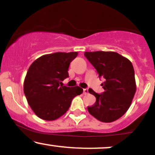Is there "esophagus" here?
I'll return each mask as SVG.
<instances>
[{"label": "esophagus", "instance_id": "esophagus-1", "mask_svg": "<svg viewBox=\"0 0 155 155\" xmlns=\"http://www.w3.org/2000/svg\"><path fill=\"white\" fill-rule=\"evenodd\" d=\"M83 93L84 94V95H87V94H88L89 93L88 89H84V90H83Z\"/></svg>", "mask_w": 155, "mask_h": 155}]
</instances>
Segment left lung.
<instances>
[{"instance_id": "8db88e82", "label": "left lung", "mask_w": 155, "mask_h": 155, "mask_svg": "<svg viewBox=\"0 0 155 155\" xmlns=\"http://www.w3.org/2000/svg\"><path fill=\"white\" fill-rule=\"evenodd\" d=\"M90 62L105 81L102 94L89 92L96 97L95 104L87 107L92 116L103 122H111L128 110L136 91L133 66L127 58L114 51H85Z\"/></svg>"}]
</instances>
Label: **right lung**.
Instances as JSON below:
<instances>
[{"label":"right lung","mask_w":155,"mask_h":155,"mask_svg":"<svg viewBox=\"0 0 155 155\" xmlns=\"http://www.w3.org/2000/svg\"><path fill=\"white\" fill-rule=\"evenodd\" d=\"M77 54V51L44 54L31 65L24 81V93L39 118L57 120L68 110L72 99L83 92L79 87H68L62 83L68 77L69 65Z\"/></svg>","instance_id":"1"}]
</instances>
